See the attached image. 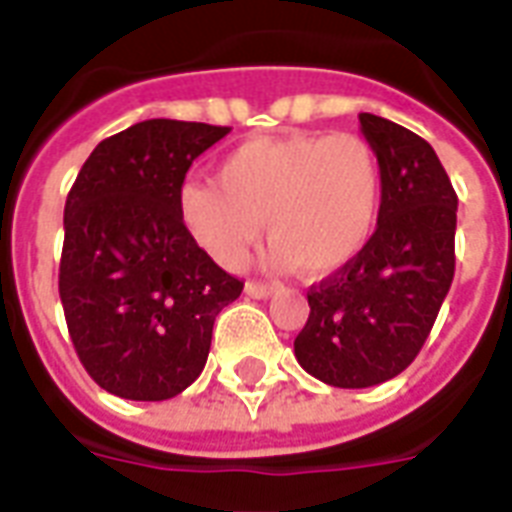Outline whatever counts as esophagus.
Here are the masks:
<instances>
[{
	"label": "esophagus",
	"instance_id": "esophagus-1",
	"mask_svg": "<svg viewBox=\"0 0 512 512\" xmlns=\"http://www.w3.org/2000/svg\"><path fill=\"white\" fill-rule=\"evenodd\" d=\"M245 294L253 299H267L275 294V286L272 283H259V280H248L245 283Z\"/></svg>",
	"mask_w": 512,
	"mask_h": 512
}]
</instances>
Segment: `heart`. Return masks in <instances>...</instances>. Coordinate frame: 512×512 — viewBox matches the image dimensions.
<instances>
[{
    "instance_id": "1",
    "label": "heart",
    "mask_w": 512,
    "mask_h": 512,
    "mask_svg": "<svg viewBox=\"0 0 512 512\" xmlns=\"http://www.w3.org/2000/svg\"><path fill=\"white\" fill-rule=\"evenodd\" d=\"M383 202L378 151L359 134L299 132L237 145L218 180H186L178 215L221 267H240L264 221L275 267L324 278L348 267L375 234Z\"/></svg>"
}]
</instances>
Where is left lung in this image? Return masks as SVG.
<instances>
[{
  "mask_svg": "<svg viewBox=\"0 0 512 512\" xmlns=\"http://www.w3.org/2000/svg\"><path fill=\"white\" fill-rule=\"evenodd\" d=\"M378 151V229L356 259L307 291L294 356L313 378L370 388L410 367L432 332L456 270V191L437 153L405 126L361 113Z\"/></svg>",
  "mask_w": 512,
  "mask_h": 512,
  "instance_id": "8db88e82",
  "label": "left lung"
}]
</instances>
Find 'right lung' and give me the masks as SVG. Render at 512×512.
Returning a JSON list of instances; mask_svg holds the SVG:
<instances>
[{"instance_id":"right-lung-1","label":"right lung","mask_w":512,"mask_h":512,"mask_svg":"<svg viewBox=\"0 0 512 512\" xmlns=\"http://www.w3.org/2000/svg\"><path fill=\"white\" fill-rule=\"evenodd\" d=\"M226 134L140 121L99 142L69 188L59 297L80 364L115 397L186 391L205 370L215 315L242 294L178 215L188 167Z\"/></svg>"}]
</instances>
